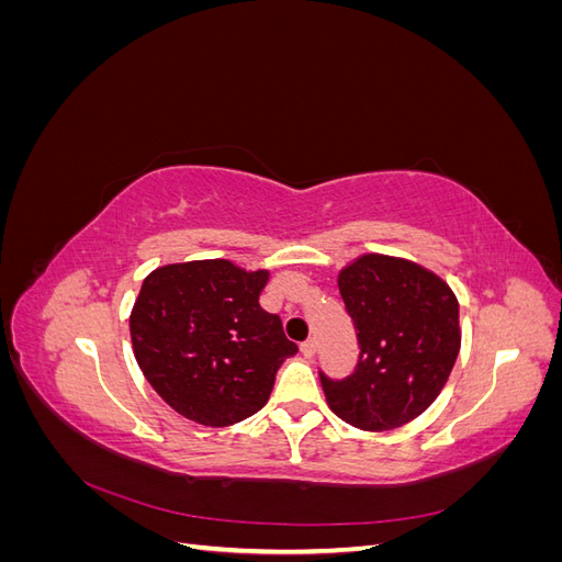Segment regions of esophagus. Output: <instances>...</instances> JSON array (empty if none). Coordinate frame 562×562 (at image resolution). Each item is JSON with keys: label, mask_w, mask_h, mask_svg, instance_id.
Returning <instances> with one entry per match:
<instances>
[{"label": "esophagus", "mask_w": 562, "mask_h": 562, "mask_svg": "<svg viewBox=\"0 0 562 562\" xmlns=\"http://www.w3.org/2000/svg\"><path fill=\"white\" fill-rule=\"evenodd\" d=\"M300 349H302V353H304V356H314V351H316V339H314V337L304 339Z\"/></svg>", "instance_id": "34e87169"}]
</instances>
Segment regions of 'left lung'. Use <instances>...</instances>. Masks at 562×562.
Here are the masks:
<instances>
[{"mask_svg":"<svg viewBox=\"0 0 562 562\" xmlns=\"http://www.w3.org/2000/svg\"><path fill=\"white\" fill-rule=\"evenodd\" d=\"M337 285L359 361L342 380L318 370L330 411L363 431L403 427L450 378L462 345L457 297L429 269L375 252L339 271Z\"/></svg>","mask_w":562,"mask_h":562,"instance_id":"8db88e82","label":"left lung"}]
</instances>
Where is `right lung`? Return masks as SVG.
<instances>
[{"label":"right lung","mask_w":562,"mask_h":562,"mask_svg":"<svg viewBox=\"0 0 562 562\" xmlns=\"http://www.w3.org/2000/svg\"><path fill=\"white\" fill-rule=\"evenodd\" d=\"M269 271L229 260L166 265L143 281L131 312L143 375L182 417L229 427L269 401L277 370L297 345L260 307Z\"/></svg>","instance_id":"obj_1"}]
</instances>
